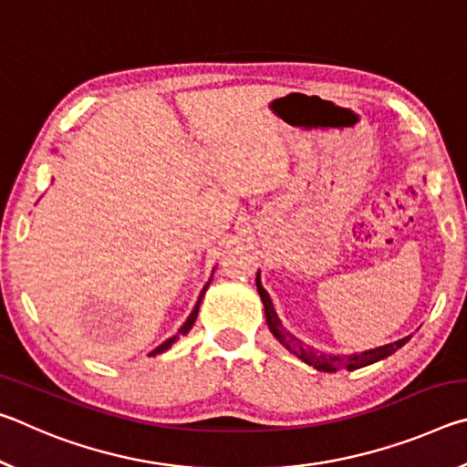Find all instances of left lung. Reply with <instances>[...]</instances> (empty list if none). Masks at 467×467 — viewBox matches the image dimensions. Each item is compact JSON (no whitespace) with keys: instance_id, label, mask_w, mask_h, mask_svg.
<instances>
[{"instance_id":"1","label":"left lung","mask_w":467,"mask_h":467,"mask_svg":"<svg viewBox=\"0 0 467 467\" xmlns=\"http://www.w3.org/2000/svg\"><path fill=\"white\" fill-rule=\"evenodd\" d=\"M257 292L259 296H262V303H264V309H265V321H267V327L274 334V337L278 339V342L286 348L288 352L295 354L296 358H300L306 365L321 370V373H336V370H357L362 367H368L373 365V362L383 360L387 357H391L393 352H398L401 346H404L410 337L412 336H406L398 339V342H391V344H385V346H379V348H370V350L365 352H354V354H348V357H342V354H326V352H319L315 350V348L306 346L305 342H300V339L290 334V331L282 326V321L278 317V313L274 309V303L270 295H267V290L262 286V274L257 272Z\"/></svg>"}]
</instances>
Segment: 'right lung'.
Instances as JSON below:
<instances>
[{
	"label": "right lung",
	"mask_w": 467,
	"mask_h": 467,
	"mask_svg": "<svg viewBox=\"0 0 467 467\" xmlns=\"http://www.w3.org/2000/svg\"><path fill=\"white\" fill-rule=\"evenodd\" d=\"M210 282H212V278H210V280H208V284H205V286L202 288V292H200V296H197V303H195V306H193V311H192V315H189V317H187V321L183 323V326H181V329H179V334H177V336H172V337H169V339H167V342H162V344H161V346H158V348H154V350H152V352H150V354H148V357H156V354H162L164 350H169V348H171L172 344H175V342H177V339H179V336H185V334H187V331L193 327V323H195V319H197V313H200V305H202V298H203V295H205V290H208V286H210Z\"/></svg>",
	"instance_id": "right-lung-1"
}]
</instances>
